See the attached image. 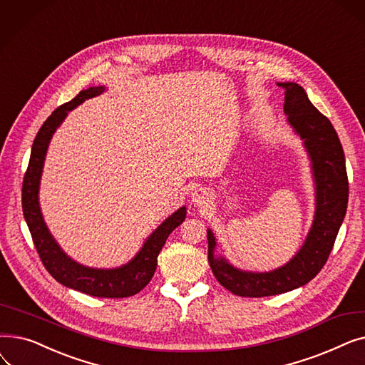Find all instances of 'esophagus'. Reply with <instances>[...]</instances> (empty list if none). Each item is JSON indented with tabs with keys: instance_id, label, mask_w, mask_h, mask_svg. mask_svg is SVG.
Instances as JSON below:
<instances>
[{
	"instance_id": "34e87169",
	"label": "esophagus",
	"mask_w": 365,
	"mask_h": 365,
	"mask_svg": "<svg viewBox=\"0 0 365 365\" xmlns=\"http://www.w3.org/2000/svg\"><path fill=\"white\" fill-rule=\"evenodd\" d=\"M192 202L197 207H204L208 202V195L204 189H198L192 194Z\"/></svg>"
}]
</instances>
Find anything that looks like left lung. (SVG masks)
<instances>
[{"mask_svg":"<svg viewBox=\"0 0 365 365\" xmlns=\"http://www.w3.org/2000/svg\"><path fill=\"white\" fill-rule=\"evenodd\" d=\"M285 90L284 112L311 160L315 182V216L309 234L294 257L269 272H248L215 256L216 238L207 231L208 263L216 279L242 297H264L292 292L308 284L327 262L346 215L349 183L344 153L330 120L311 103L296 83H278Z\"/></svg>","mask_w":365,"mask_h":365,"instance_id":"8db88e82","label":"left lung"}]
</instances>
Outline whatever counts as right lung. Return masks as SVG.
Returning <instances> with one entry per match:
<instances>
[{"label": "right lung", "instance_id": "right-lung-1", "mask_svg": "<svg viewBox=\"0 0 365 365\" xmlns=\"http://www.w3.org/2000/svg\"><path fill=\"white\" fill-rule=\"evenodd\" d=\"M103 91V86L81 90L71 102L53 110L41 125L34 140L29 165L24 178L22 208L36 252L48 274L57 282L88 296L121 299L139 293L152 279L153 272L157 269V260L161 248L164 247L168 235L185 220L186 207H180L178 212L168 216L148 237L139 253L128 263L113 267V269H98V267H88L72 260L62 250L48 231L40 208V201H38L46 153L56 128L63 123L69 110L81 105L84 101L102 94Z\"/></svg>", "mask_w": 365, "mask_h": 365}]
</instances>
